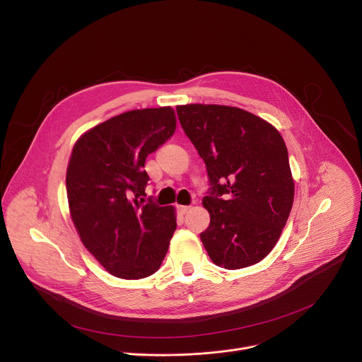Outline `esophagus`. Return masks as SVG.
I'll list each match as a JSON object with an SVG mask.
<instances>
[{"label":"esophagus","mask_w":362,"mask_h":362,"mask_svg":"<svg viewBox=\"0 0 362 362\" xmlns=\"http://www.w3.org/2000/svg\"><path fill=\"white\" fill-rule=\"evenodd\" d=\"M177 208H179V211H180L182 214H186V212L190 209V206H187V205H179Z\"/></svg>","instance_id":"obj_1"}]
</instances>
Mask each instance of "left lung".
I'll use <instances>...</instances> for the list:
<instances>
[{"mask_svg":"<svg viewBox=\"0 0 362 362\" xmlns=\"http://www.w3.org/2000/svg\"><path fill=\"white\" fill-rule=\"evenodd\" d=\"M179 122L206 165L211 221L201 240L211 260L242 269L267 257L290 216L294 180L281 134L238 107L185 105Z\"/></svg>","mask_w":362,"mask_h":362,"instance_id":"obj_1","label":"left lung"}]
</instances>
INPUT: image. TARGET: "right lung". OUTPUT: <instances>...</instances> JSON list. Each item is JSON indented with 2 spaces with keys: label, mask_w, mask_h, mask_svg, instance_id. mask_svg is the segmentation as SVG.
Instances as JSON below:
<instances>
[{
  "label": "right lung",
  "mask_w": 362,
  "mask_h": 362,
  "mask_svg": "<svg viewBox=\"0 0 362 362\" xmlns=\"http://www.w3.org/2000/svg\"><path fill=\"white\" fill-rule=\"evenodd\" d=\"M172 107L125 112L86 132L66 170L71 218L86 249L112 275L158 271L176 230L173 206L144 202L148 154L175 134Z\"/></svg>",
  "instance_id": "right-lung-1"
}]
</instances>
